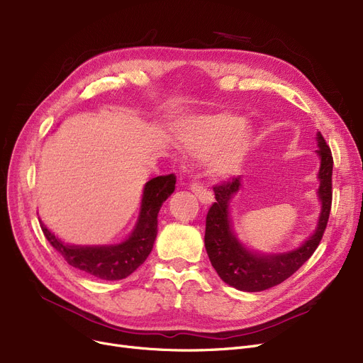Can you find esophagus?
Wrapping results in <instances>:
<instances>
[{"label":"esophagus","mask_w":363,"mask_h":363,"mask_svg":"<svg viewBox=\"0 0 363 363\" xmlns=\"http://www.w3.org/2000/svg\"><path fill=\"white\" fill-rule=\"evenodd\" d=\"M191 191L197 196V199L203 203V204H212L215 201V197L213 194L208 191L207 188H204L203 185L200 184H193L191 185Z\"/></svg>","instance_id":"1"}]
</instances>
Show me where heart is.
Returning a JSON list of instances; mask_svg holds the SVG:
<instances>
[{"label":"heart","instance_id":"obj_1","mask_svg":"<svg viewBox=\"0 0 363 363\" xmlns=\"http://www.w3.org/2000/svg\"><path fill=\"white\" fill-rule=\"evenodd\" d=\"M175 141L196 159H206L216 178L238 175L255 148L253 129L231 113H208L178 121L172 126Z\"/></svg>","mask_w":363,"mask_h":363}]
</instances>
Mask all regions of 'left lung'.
I'll list each match as a JSON object with an SVG mask.
<instances>
[{"label": "left lung", "mask_w": 363, "mask_h": 363, "mask_svg": "<svg viewBox=\"0 0 363 363\" xmlns=\"http://www.w3.org/2000/svg\"><path fill=\"white\" fill-rule=\"evenodd\" d=\"M316 144L315 152L319 157L316 196L320 211L312 234L291 250L263 253L250 249L240 240L231 218V203L242 186L241 177L213 188L216 203L206 218L204 245L215 271L228 285L249 293L272 289L290 278L316 250L327 228L333 200V156L320 132L316 133Z\"/></svg>", "instance_id": "left-lung-1"}]
</instances>
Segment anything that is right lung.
Wrapping results in <instances>:
<instances>
[{
  "label": "right lung",
  "mask_w": 363,
  "mask_h": 363,
  "mask_svg": "<svg viewBox=\"0 0 363 363\" xmlns=\"http://www.w3.org/2000/svg\"><path fill=\"white\" fill-rule=\"evenodd\" d=\"M175 184L174 174L145 182L138 220L132 233L121 242L99 245L69 244L54 235L41 222L43 233L73 268L106 281L123 279L141 266L151 253L157 237L159 212L163 203L175 191Z\"/></svg>",
  "instance_id": "right-lung-1"
}]
</instances>
